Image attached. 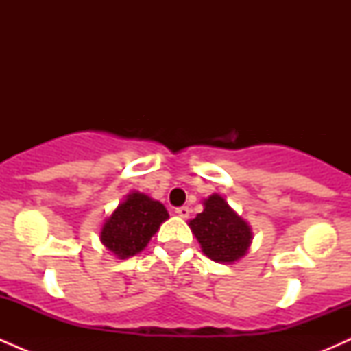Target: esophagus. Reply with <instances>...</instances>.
<instances>
[{
	"label": "esophagus",
	"mask_w": 351,
	"mask_h": 351,
	"mask_svg": "<svg viewBox=\"0 0 351 351\" xmlns=\"http://www.w3.org/2000/svg\"><path fill=\"white\" fill-rule=\"evenodd\" d=\"M176 215L180 217H183V219H186L189 216V208L188 206H181V208H176Z\"/></svg>",
	"instance_id": "obj_1"
}]
</instances>
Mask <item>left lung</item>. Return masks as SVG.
<instances>
[{"label":"left lung","instance_id":"obj_1","mask_svg":"<svg viewBox=\"0 0 351 351\" xmlns=\"http://www.w3.org/2000/svg\"><path fill=\"white\" fill-rule=\"evenodd\" d=\"M203 206L204 209L195 219H189L188 226L198 239L204 256L219 264H234L243 259L254 237L247 221L217 193L204 198Z\"/></svg>","mask_w":351,"mask_h":351}]
</instances>
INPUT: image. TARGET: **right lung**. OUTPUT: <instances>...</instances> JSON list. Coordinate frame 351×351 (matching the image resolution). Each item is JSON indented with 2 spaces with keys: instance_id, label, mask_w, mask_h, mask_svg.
Returning <instances> with one entry per match:
<instances>
[{
  "instance_id": "obj_1",
  "label": "right lung",
  "mask_w": 351,
  "mask_h": 351,
  "mask_svg": "<svg viewBox=\"0 0 351 351\" xmlns=\"http://www.w3.org/2000/svg\"><path fill=\"white\" fill-rule=\"evenodd\" d=\"M168 217L160 201L134 189L106 217L100 228V243L117 259H128L147 247Z\"/></svg>"
}]
</instances>
